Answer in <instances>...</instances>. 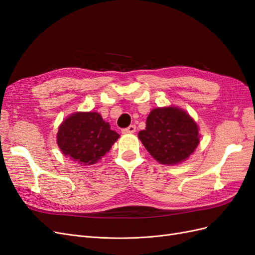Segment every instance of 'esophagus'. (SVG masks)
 Here are the masks:
<instances>
[{
  "instance_id": "34e87169",
  "label": "esophagus",
  "mask_w": 255,
  "mask_h": 255,
  "mask_svg": "<svg viewBox=\"0 0 255 255\" xmlns=\"http://www.w3.org/2000/svg\"><path fill=\"white\" fill-rule=\"evenodd\" d=\"M135 132H136V126H134V125L122 129V133H135Z\"/></svg>"
}]
</instances>
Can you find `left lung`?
Listing matches in <instances>:
<instances>
[{
    "mask_svg": "<svg viewBox=\"0 0 255 255\" xmlns=\"http://www.w3.org/2000/svg\"><path fill=\"white\" fill-rule=\"evenodd\" d=\"M138 137L158 163L175 165L188 158L199 143L197 123L176 107L153 110L146 118L145 129Z\"/></svg>",
    "mask_w": 255,
    "mask_h": 255,
    "instance_id": "1",
    "label": "left lung"
}]
</instances>
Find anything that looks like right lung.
I'll return each instance as SVG.
<instances>
[{"mask_svg":"<svg viewBox=\"0 0 255 255\" xmlns=\"http://www.w3.org/2000/svg\"><path fill=\"white\" fill-rule=\"evenodd\" d=\"M119 135L98 113H76L59 127L57 144L65 156L83 165H92L112 148Z\"/></svg>","mask_w":255,"mask_h":255,"instance_id":"obj_1","label":"right lung"}]
</instances>
